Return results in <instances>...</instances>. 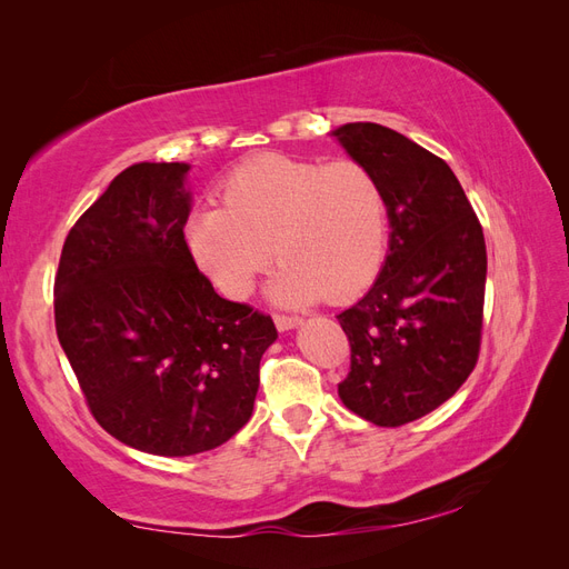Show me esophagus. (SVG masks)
Segmentation results:
<instances>
[{
    "label": "esophagus",
    "instance_id": "1",
    "mask_svg": "<svg viewBox=\"0 0 569 569\" xmlns=\"http://www.w3.org/2000/svg\"><path fill=\"white\" fill-rule=\"evenodd\" d=\"M272 320H274V325H278V330H291V327H297V325H301V318L299 316H284V313H274L272 316Z\"/></svg>",
    "mask_w": 569,
    "mask_h": 569
}]
</instances>
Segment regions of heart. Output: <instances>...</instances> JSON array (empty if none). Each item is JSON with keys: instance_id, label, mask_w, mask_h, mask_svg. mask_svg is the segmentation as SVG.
<instances>
[{"instance_id": "heart-1", "label": "heart", "mask_w": 569, "mask_h": 569, "mask_svg": "<svg viewBox=\"0 0 569 569\" xmlns=\"http://www.w3.org/2000/svg\"><path fill=\"white\" fill-rule=\"evenodd\" d=\"M387 234L385 187L366 161L282 153L234 168L222 206L197 209L184 228L197 266L230 299L249 297L272 256L282 258L272 282L282 303L358 295L382 268Z\"/></svg>"}]
</instances>
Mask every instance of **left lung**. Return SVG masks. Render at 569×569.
Returning <instances> with one entry per match:
<instances>
[{"instance_id": "1", "label": "left lung", "mask_w": 569, "mask_h": 569, "mask_svg": "<svg viewBox=\"0 0 569 569\" xmlns=\"http://www.w3.org/2000/svg\"><path fill=\"white\" fill-rule=\"evenodd\" d=\"M382 180L389 253L368 295L337 320L351 347L339 399L399 427L439 408L477 366L487 287L481 222L443 159L377 123L335 130Z\"/></svg>"}]
</instances>
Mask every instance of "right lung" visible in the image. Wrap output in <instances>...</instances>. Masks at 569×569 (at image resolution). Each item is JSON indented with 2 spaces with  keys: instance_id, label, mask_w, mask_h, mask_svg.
<instances>
[{
  "instance_id": "1",
  "label": "right lung",
  "mask_w": 569,
  "mask_h": 569,
  "mask_svg": "<svg viewBox=\"0 0 569 569\" xmlns=\"http://www.w3.org/2000/svg\"><path fill=\"white\" fill-rule=\"evenodd\" d=\"M187 163H134L68 232L54 320L94 420L153 456L232 439L278 337L270 316L216 295L184 239Z\"/></svg>"
}]
</instances>
